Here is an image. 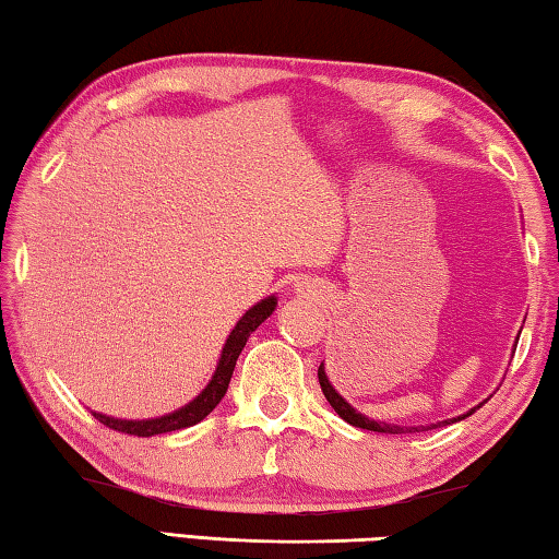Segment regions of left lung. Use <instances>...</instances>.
<instances>
[{"label": "left lung", "mask_w": 559, "mask_h": 559, "mask_svg": "<svg viewBox=\"0 0 559 559\" xmlns=\"http://www.w3.org/2000/svg\"><path fill=\"white\" fill-rule=\"evenodd\" d=\"M318 382H320V390H323V394H325V400L330 402V406H333V409H335L340 416H343V419H345L347 424H353V427H357V429H367V431H380V433H416V431H427V429L447 427V424H453V421H461V419H466V416H471L473 412L478 409V406H473L471 412L456 416V419H447V421H439V424H429V427H396V424L374 421V419H370V416H365V414H359L357 409H353V406H349V404L343 400V396H340V394L335 392V386L330 384L323 365L318 367Z\"/></svg>", "instance_id": "1"}]
</instances>
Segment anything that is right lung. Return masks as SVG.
I'll return each mask as SVG.
<instances>
[{
    "label": "right lung",
    "mask_w": 559,
    "mask_h": 559,
    "mask_svg": "<svg viewBox=\"0 0 559 559\" xmlns=\"http://www.w3.org/2000/svg\"><path fill=\"white\" fill-rule=\"evenodd\" d=\"M273 310H276V296L263 298L251 310H246L239 323H236V328L231 330V335L226 337L222 357H219V365H216V372L212 374L210 384L204 386V392L200 396H194L192 402L185 404L182 409H177L173 414H165V416H157V419H143V421L112 419V416L98 414V412H93V416H96L100 424H106L108 429L130 433V437H155V433H169V431H177V429L194 427V424H200L204 416L222 402V396L226 394V390H229L236 359H239L246 340H249L253 330H257L263 323V320H266L273 313Z\"/></svg>",
    "instance_id": "add662e5"
}]
</instances>
